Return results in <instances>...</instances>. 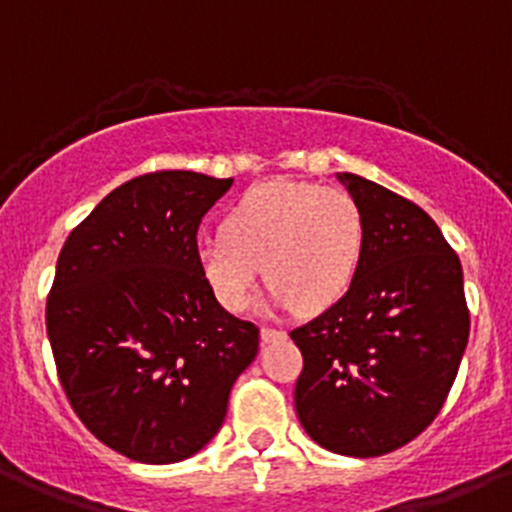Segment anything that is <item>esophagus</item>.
<instances>
[{
	"instance_id": "obj_1",
	"label": "esophagus",
	"mask_w": 512,
	"mask_h": 512,
	"mask_svg": "<svg viewBox=\"0 0 512 512\" xmlns=\"http://www.w3.org/2000/svg\"><path fill=\"white\" fill-rule=\"evenodd\" d=\"M260 336H262V341L270 343V341H280V338H285V333L278 331V328H272V326H262Z\"/></svg>"
}]
</instances>
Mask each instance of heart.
I'll list each match as a JSON object with an SVG mask.
<instances>
[{"label":"heart","instance_id":"b5f03b06","mask_svg":"<svg viewBox=\"0 0 512 512\" xmlns=\"http://www.w3.org/2000/svg\"><path fill=\"white\" fill-rule=\"evenodd\" d=\"M364 250V214L341 186L275 179L247 189L222 232L197 245V262L229 313L250 308L260 267L272 298L321 313L346 295Z\"/></svg>","mask_w":512,"mask_h":512}]
</instances>
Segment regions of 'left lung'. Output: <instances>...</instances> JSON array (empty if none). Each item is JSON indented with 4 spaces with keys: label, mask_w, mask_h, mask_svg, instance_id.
I'll use <instances>...</instances> for the list:
<instances>
[{
    "label": "left lung",
    "mask_w": 512,
    "mask_h": 512,
    "mask_svg": "<svg viewBox=\"0 0 512 512\" xmlns=\"http://www.w3.org/2000/svg\"><path fill=\"white\" fill-rule=\"evenodd\" d=\"M364 214L351 288L290 338L300 424L326 450L381 457L412 442L442 409L470 336L457 252L412 199L338 176Z\"/></svg>",
    "instance_id": "obj_1"
}]
</instances>
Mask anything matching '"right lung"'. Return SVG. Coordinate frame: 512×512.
Returning a JSON list of instances; mask_svg holds the SVG:
<instances>
[{"instance_id": "1", "label": "right lung", "mask_w": 512, "mask_h": 512, "mask_svg": "<svg viewBox=\"0 0 512 512\" xmlns=\"http://www.w3.org/2000/svg\"><path fill=\"white\" fill-rule=\"evenodd\" d=\"M232 179L151 171L113 189L62 245L47 295L57 379L80 422L136 462L169 465L219 432L260 328L219 305L197 229Z\"/></svg>"}]
</instances>
